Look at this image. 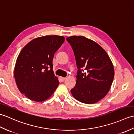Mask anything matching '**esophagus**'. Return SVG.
Returning a JSON list of instances; mask_svg holds the SVG:
<instances>
[{"label":"esophagus","instance_id":"1","mask_svg":"<svg viewBox=\"0 0 134 134\" xmlns=\"http://www.w3.org/2000/svg\"><path fill=\"white\" fill-rule=\"evenodd\" d=\"M60 79L62 80V81H64V80H66V77H62V76H60Z\"/></svg>","mask_w":134,"mask_h":134}]
</instances>
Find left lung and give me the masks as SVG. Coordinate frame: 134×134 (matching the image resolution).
<instances>
[{
  "label": "left lung",
  "mask_w": 134,
  "mask_h": 134,
  "mask_svg": "<svg viewBox=\"0 0 134 134\" xmlns=\"http://www.w3.org/2000/svg\"><path fill=\"white\" fill-rule=\"evenodd\" d=\"M66 39L74 52L78 69L71 94L83 103H96L110 90L114 77L112 61L104 49L92 40L83 36Z\"/></svg>",
  "instance_id": "1"
}]
</instances>
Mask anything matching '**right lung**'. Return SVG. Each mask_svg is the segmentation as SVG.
Listing matches in <instances>:
<instances>
[{"mask_svg":"<svg viewBox=\"0 0 134 134\" xmlns=\"http://www.w3.org/2000/svg\"><path fill=\"white\" fill-rule=\"evenodd\" d=\"M64 39L58 35L38 37L27 43L19 54L14 68L15 82L20 92L30 100H47L59 85L52 70V60Z\"/></svg>","mask_w":134,"mask_h":134,"instance_id":"obj_1","label":"right lung"}]
</instances>
